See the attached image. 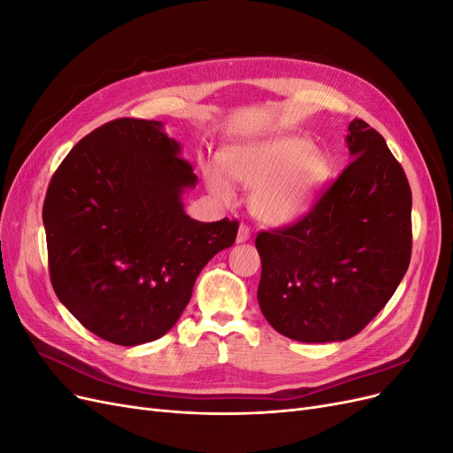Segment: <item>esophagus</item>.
<instances>
[{"label":"esophagus","instance_id":"1","mask_svg":"<svg viewBox=\"0 0 453 453\" xmlns=\"http://www.w3.org/2000/svg\"><path fill=\"white\" fill-rule=\"evenodd\" d=\"M250 238H251V230H250V226L240 225V228H238V236H236V242H238V243H243V242H248Z\"/></svg>","mask_w":453,"mask_h":453}]
</instances>
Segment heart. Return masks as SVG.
I'll list each match as a JSON object with an SVG mask.
<instances>
[{
    "instance_id": "1",
    "label": "heart",
    "mask_w": 453,
    "mask_h": 453,
    "mask_svg": "<svg viewBox=\"0 0 453 453\" xmlns=\"http://www.w3.org/2000/svg\"><path fill=\"white\" fill-rule=\"evenodd\" d=\"M221 162L229 180L255 188L251 213L270 226L291 225L304 217L333 173L323 150L295 134L234 145L225 150ZM226 176L217 168L208 170L211 193L230 202L234 193Z\"/></svg>"
}]
</instances>
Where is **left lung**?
I'll list each match as a JSON object with an SVG mask.
<instances>
[{"label": "left lung", "mask_w": 453, "mask_h": 453, "mask_svg": "<svg viewBox=\"0 0 453 453\" xmlns=\"http://www.w3.org/2000/svg\"><path fill=\"white\" fill-rule=\"evenodd\" d=\"M353 160L295 225L258 232V306L306 344L361 333L399 287L412 255V193L381 135L349 122Z\"/></svg>", "instance_id": "obj_1"}]
</instances>
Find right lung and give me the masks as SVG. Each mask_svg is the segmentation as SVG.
<instances>
[{
  "label": "right lung",
  "mask_w": 453,
  "mask_h": 453,
  "mask_svg": "<svg viewBox=\"0 0 453 453\" xmlns=\"http://www.w3.org/2000/svg\"><path fill=\"white\" fill-rule=\"evenodd\" d=\"M162 122L117 119L81 140L43 203L52 289L90 333L119 346L166 334L202 268L238 221L200 223L181 196L198 183Z\"/></svg>",
  "instance_id": "right-lung-1"
}]
</instances>
